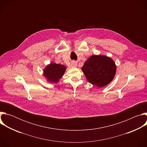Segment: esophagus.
<instances>
[{
	"label": "esophagus",
	"instance_id": "34e87169",
	"mask_svg": "<svg viewBox=\"0 0 147 147\" xmlns=\"http://www.w3.org/2000/svg\"><path fill=\"white\" fill-rule=\"evenodd\" d=\"M77 66V63L74 61L71 62V67H76Z\"/></svg>",
	"mask_w": 147,
	"mask_h": 147
}]
</instances>
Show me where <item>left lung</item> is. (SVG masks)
Returning <instances> with one entry per match:
<instances>
[{
	"label": "left lung",
	"mask_w": 147,
	"mask_h": 147,
	"mask_svg": "<svg viewBox=\"0 0 147 147\" xmlns=\"http://www.w3.org/2000/svg\"><path fill=\"white\" fill-rule=\"evenodd\" d=\"M90 83L98 87H103L113 79L116 71L115 61L103 55H92L81 68Z\"/></svg>",
	"instance_id": "8db88e82"
}]
</instances>
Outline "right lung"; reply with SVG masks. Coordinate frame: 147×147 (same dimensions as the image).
Listing matches in <instances>:
<instances>
[{
    "label": "right lung",
    "instance_id": "obj_1",
    "mask_svg": "<svg viewBox=\"0 0 147 147\" xmlns=\"http://www.w3.org/2000/svg\"><path fill=\"white\" fill-rule=\"evenodd\" d=\"M66 67L60 64L52 63L44 70V76L50 82L57 83L63 76Z\"/></svg>",
    "mask_w": 147,
    "mask_h": 147
}]
</instances>
